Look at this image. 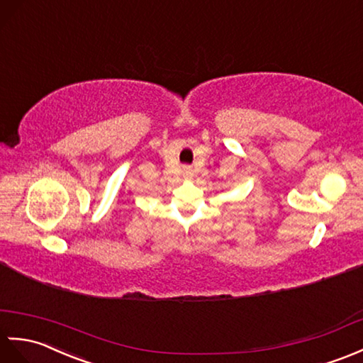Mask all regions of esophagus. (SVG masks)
<instances>
[{"mask_svg":"<svg viewBox=\"0 0 363 363\" xmlns=\"http://www.w3.org/2000/svg\"><path fill=\"white\" fill-rule=\"evenodd\" d=\"M182 174H183V177L184 179H192V177H194V169H192L191 166H184L183 167V171H182Z\"/></svg>","mask_w":363,"mask_h":363,"instance_id":"esophagus-1","label":"esophagus"}]
</instances>
